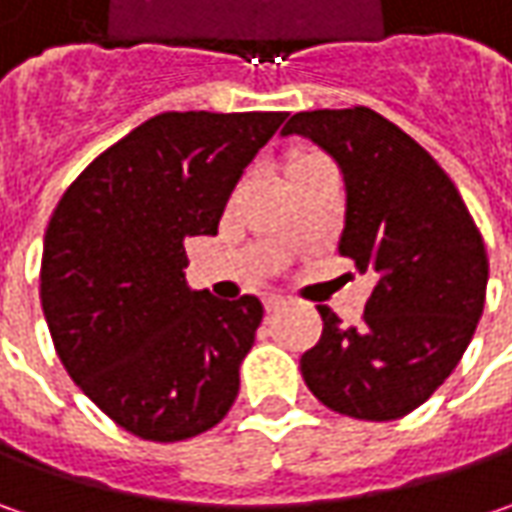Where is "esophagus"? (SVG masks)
<instances>
[{
    "label": "esophagus",
    "instance_id": "obj_1",
    "mask_svg": "<svg viewBox=\"0 0 512 512\" xmlns=\"http://www.w3.org/2000/svg\"><path fill=\"white\" fill-rule=\"evenodd\" d=\"M282 307H285V299H282V296H267L265 299L267 313H279Z\"/></svg>",
    "mask_w": 512,
    "mask_h": 512
}]
</instances>
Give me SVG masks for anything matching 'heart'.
<instances>
[{
	"label": "heart",
	"mask_w": 512,
	"mask_h": 512,
	"mask_svg": "<svg viewBox=\"0 0 512 512\" xmlns=\"http://www.w3.org/2000/svg\"><path fill=\"white\" fill-rule=\"evenodd\" d=\"M302 159H313V156H302ZM296 162H299V159H296Z\"/></svg>",
	"instance_id": "b5f03b06"
}]
</instances>
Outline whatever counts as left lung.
I'll return each instance as SVG.
<instances>
[{"label": "left lung", "instance_id": "1", "mask_svg": "<svg viewBox=\"0 0 512 512\" xmlns=\"http://www.w3.org/2000/svg\"><path fill=\"white\" fill-rule=\"evenodd\" d=\"M282 133H302L339 162V253L376 273L359 327L319 307L325 327L302 356L305 384L350 419H402L456 370L476 333L490 270L482 233L439 162L382 113L305 110Z\"/></svg>", "mask_w": 512, "mask_h": 512}]
</instances>
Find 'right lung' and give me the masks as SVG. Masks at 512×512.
<instances>
[{"instance_id":"obj_1","label":"right lung","mask_w":512,"mask_h":512,"mask_svg":"<svg viewBox=\"0 0 512 512\" xmlns=\"http://www.w3.org/2000/svg\"><path fill=\"white\" fill-rule=\"evenodd\" d=\"M287 113H159L99 153L50 216L39 299L68 376L148 442L222 422L265 307L185 282V239L216 236L236 182Z\"/></svg>"}]
</instances>
